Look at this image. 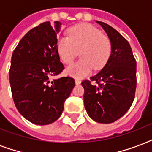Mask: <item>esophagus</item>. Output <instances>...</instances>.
<instances>
[{
  "instance_id": "esophagus-1",
  "label": "esophagus",
  "mask_w": 152,
  "mask_h": 152,
  "mask_svg": "<svg viewBox=\"0 0 152 152\" xmlns=\"http://www.w3.org/2000/svg\"><path fill=\"white\" fill-rule=\"evenodd\" d=\"M75 83H76V85H80V84L81 83V81H80V80L76 79V80H75Z\"/></svg>"
}]
</instances>
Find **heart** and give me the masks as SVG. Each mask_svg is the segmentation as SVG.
Returning a JSON list of instances; mask_svg holds the SVG:
<instances>
[{
  "label": "heart",
  "mask_w": 152,
  "mask_h": 152,
  "mask_svg": "<svg viewBox=\"0 0 152 152\" xmlns=\"http://www.w3.org/2000/svg\"><path fill=\"white\" fill-rule=\"evenodd\" d=\"M68 37H61L56 44L57 52L65 64H70L79 53L81 58L66 69L70 76L81 79L89 76L93 68L99 70L111 54V41L93 25H76L67 31Z\"/></svg>",
  "instance_id": "1"
}]
</instances>
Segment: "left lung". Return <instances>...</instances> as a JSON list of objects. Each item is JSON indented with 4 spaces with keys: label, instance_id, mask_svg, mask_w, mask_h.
<instances>
[{
    "label": "left lung",
    "instance_id": "1",
    "mask_svg": "<svg viewBox=\"0 0 152 152\" xmlns=\"http://www.w3.org/2000/svg\"><path fill=\"white\" fill-rule=\"evenodd\" d=\"M111 41V54L100 72L81 85L85 89L84 103L89 116L96 122L109 124L117 121L130 108L136 89V60L131 47L115 29L102 22Z\"/></svg>",
    "mask_w": 152,
    "mask_h": 152
}]
</instances>
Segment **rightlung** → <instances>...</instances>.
I'll use <instances>...</instances> for the list:
<instances>
[{
    "label": "right lung",
    "mask_w": 152,
    "mask_h": 152,
    "mask_svg": "<svg viewBox=\"0 0 152 152\" xmlns=\"http://www.w3.org/2000/svg\"><path fill=\"white\" fill-rule=\"evenodd\" d=\"M60 22H45L28 31L13 52L10 83L19 113L35 124L45 125L58 120L64 102L75 86L72 77L50 81L64 66L57 52Z\"/></svg>",
    "instance_id": "add662e5"
}]
</instances>
